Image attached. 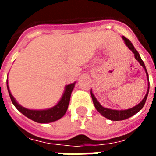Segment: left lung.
Masks as SVG:
<instances>
[{"mask_svg":"<svg viewBox=\"0 0 156 156\" xmlns=\"http://www.w3.org/2000/svg\"><path fill=\"white\" fill-rule=\"evenodd\" d=\"M122 38L124 40V44L126 45L128 47V48L132 51V52L134 54V58L137 60L140 64L144 68V71H145V73H146V77H147L148 80V89L147 92H146V94L144 97V98L141 100L137 105H135L134 107L130 108H128V109H122V110H118V109H112V108H108L103 107L100 103L98 101V99L96 98V97L94 96V94H93V92L91 90V96L92 99H93V102H94V105L95 108L98 110V112L102 115L104 117L107 118L108 119H110V120L113 121H119V120H124V119H129L130 118L131 116L136 115L138 112L142 109V108L144 107V104H145V101L147 99L148 94H149V89H150V83H149V75H148L147 70H146V68H145V65H144V62L142 61L140 56L139 54V52L137 51V50L134 48V45L131 43V41L127 39L126 37H124V36L122 37Z\"/></svg>","mask_w":156,"mask_h":156,"instance_id":"obj_1","label":"left lung"}]
</instances>
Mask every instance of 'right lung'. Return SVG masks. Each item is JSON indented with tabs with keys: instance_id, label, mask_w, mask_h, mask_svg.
Returning a JSON list of instances; mask_svg holds the SVG:
<instances>
[{
	"instance_id": "1",
	"label": "right lung",
	"mask_w": 156,
	"mask_h": 156,
	"mask_svg": "<svg viewBox=\"0 0 156 156\" xmlns=\"http://www.w3.org/2000/svg\"><path fill=\"white\" fill-rule=\"evenodd\" d=\"M75 83H76V82H74L73 83L65 86L64 92L62 95L60 100L53 107L45 108V109H30V108L22 107V105L18 104V102L16 100V98L12 96V93L10 91V88H9L8 78L6 80L7 90H8L10 98H11V100H12L14 106L22 113V115H25L26 117L35 121L37 123H40V124L51 123V122L60 119L62 117L64 116L66 112L68 110V105H69V101H70V97H71L72 92L74 88Z\"/></svg>"
}]
</instances>
